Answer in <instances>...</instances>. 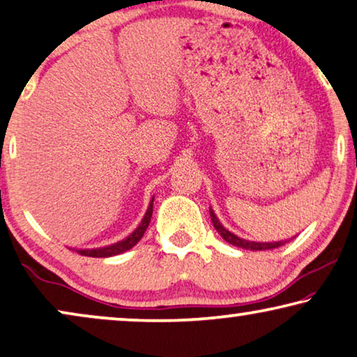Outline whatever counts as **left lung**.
<instances>
[{"label":"left lung","instance_id":"8db88e82","mask_svg":"<svg viewBox=\"0 0 357 357\" xmlns=\"http://www.w3.org/2000/svg\"><path fill=\"white\" fill-rule=\"evenodd\" d=\"M210 217H212V223L215 229L218 231V234L222 236V238L227 241V243L233 244V245H238V248H243V249H248V250H268V249H277L280 245H283L286 241H277V243H254V241H248V239H241L238 236L229 233L228 229H225L222 227V223L218 222V218L215 217L213 210L210 208Z\"/></svg>","mask_w":357,"mask_h":357}]
</instances>
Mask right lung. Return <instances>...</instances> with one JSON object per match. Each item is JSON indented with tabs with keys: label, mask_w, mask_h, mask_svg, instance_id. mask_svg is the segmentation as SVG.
<instances>
[{
	"label": "right lung",
	"mask_w": 357,
	"mask_h": 357,
	"mask_svg": "<svg viewBox=\"0 0 357 357\" xmlns=\"http://www.w3.org/2000/svg\"><path fill=\"white\" fill-rule=\"evenodd\" d=\"M152 213H153V199L150 200V205L147 208V213H145V217L142 222L137 228L134 229L132 234H129L126 239L119 241L116 244H112V245H107V248H100V249H80L77 252L80 255H87V257H112V255H118L124 252V250H129L130 248H134L135 244L139 243L140 238H142L145 229L149 228V223H150V218H152Z\"/></svg>",
	"instance_id": "add662e5"
}]
</instances>
